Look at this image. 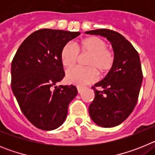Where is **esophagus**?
Wrapping results in <instances>:
<instances>
[{"instance_id":"34e87169","label":"esophagus","mask_w":155,"mask_h":155,"mask_svg":"<svg viewBox=\"0 0 155 155\" xmlns=\"http://www.w3.org/2000/svg\"><path fill=\"white\" fill-rule=\"evenodd\" d=\"M77 89H78V92L81 93L82 91V90H83V87H79V86H78V87H77Z\"/></svg>"}]
</instances>
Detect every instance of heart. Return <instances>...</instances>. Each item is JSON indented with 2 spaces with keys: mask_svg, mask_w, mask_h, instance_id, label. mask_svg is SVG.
Wrapping results in <instances>:
<instances>
[{
  "mask_svg": "<svg viewBox=\"0 0 155 155\" xmlns=\"http://www.w3.org/2000/svg\"><path fill=\"white\" fill-rule=\"evenodd\" d=\"M78 50L83 55H88L85 66L87 68H75L68 71L67 81L70 84L84 86L94 81L97 73L105 75L112 69L115 63V55L106 47V42L97 36L81 39L78 43ZM78 53L70 43L66 44L61 52V61L66 69H71L78 61Z\"/></svg>",
  "mask_w": 155,
  "mask_h": 155,
  "instance_id": "heart-1",
  "label": "heart"
}]
</instances>
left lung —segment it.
<instances>
[{
    "instance_id": "left-lung-1",
    "label": "left lung",
    "mask_w": 155,
    "mask_h": 155,
    "mask_svg": "<svg viewBox=\"0 0 155 155\" xmlns=\"http://www.w3.org/2000/svg\"><path fill=\"white\" fill-rule=\"evenodd\" d=\"M86 34L98 35L112 44L115 63L107 75L94 84V98L88 108L92 121L105 128L122 124L134 110L141 87L143 74L140 57L133 45L121 34L101 28Z\"/></svg>"
}]
</instances>
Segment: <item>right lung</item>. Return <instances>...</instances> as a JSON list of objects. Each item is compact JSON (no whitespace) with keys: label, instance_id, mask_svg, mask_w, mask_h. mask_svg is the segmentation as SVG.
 <instances>
[{"label":"right lung","instance_id":"right-lung-1","mask_svg":"<svg viewBox=\"0 0 155 155\" xmlns=\"http://www.w3.org/2000/svg\"><path fill=\"white\" fill-rule=\"evenodd\" d=\"M80 34L48 28L35 31L23 41L12 61L14 95L28 121L42 130L64 124L68 105L78 94L74 85L56 84L65 76L61 50Z\"/></svg>","mask_w":155,"mask_h":155}]
</instances>
